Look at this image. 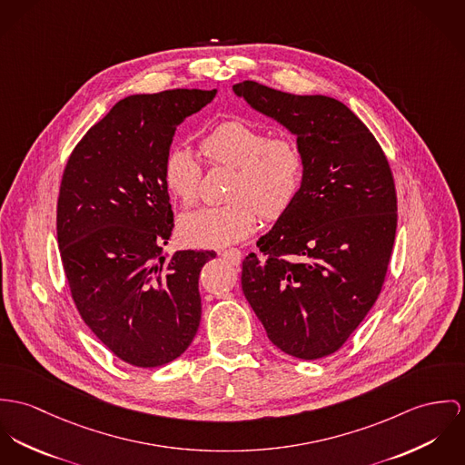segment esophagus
I'll use <instances>...</instances> for the list:
<instances>
[{"label": "esophagus", "instance_id": "1", "mask_svg": "<svg viewBox=\"0 0 465 465\" xmlns=\"http://www.w3.org/2000/svg\"><path fill=\"white\" fill-rule=\"evenodd\" d=\"M223 257L226 258V260H230L232 263H239L241 262V258H242V253L239 252V250H235V248H230V250H224L223 253H221Z\"/></svg>", "mask_w": 465, "mask_h": 465}]
</instances>
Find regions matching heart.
Instances as JSON below:
<instances>
[{
	"mask_svg": "<svg viewBox=\"0 0 465 465\" xmlns=\"http://www.w3.org/2000/svg\"><path fill=\"white\" fill-rule=\"evenodd\" d=\"M210 163L233 167L228 198L219 207H203L180 219L182 239L198 248H221L246 239L257 228L258 212L280 217L298 196L303 158L287 139H267L265 132L244 119L213 126L202 141ZM163 183L185 207L198 200L202 167L189 146H174L163 160Z\"/></svg>",
	"mask_w": 465,
	"mask_h": 465,
	"instance_id": "b5f03b06",
	"label": "heart"
}]
</instances>
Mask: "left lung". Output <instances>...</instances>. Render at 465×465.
<instances>
[{
	"instance_id": "8db88e82",
	"label": "left lung",
	"mask_w": 465,
	"mask_h": 465,
	"mask_svg": "<svg viewBox=\"0 0 465 465\" xmlns=\"http://www.w3.org/2000/svg\"><path fill=\"white\" fill-rule=\"evenodd\" d=\"M258 114L296 137V200L242 262V291L269 341L315 361L337 351L374 305L394 246V180L380 144L335 98L233 85Z\"/></svg>"
}]
</instances>
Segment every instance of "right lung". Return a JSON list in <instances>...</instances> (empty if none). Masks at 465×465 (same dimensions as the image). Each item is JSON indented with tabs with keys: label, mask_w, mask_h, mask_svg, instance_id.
<instances>
[{
	"label": "right lung",
	"mask_w": 465,
	"mask_h": 465,
	"mask_svg": "<svg viewBox=\"0 0 465 465\" xmlns=\"http://www.w3.org/2000/svg\"><path fill=\"white\" fill-rule=\"evenodd\" d=\"M217 91L134 94L112 106L65 165L56 237L74 305L121 361L178 359L202 319L200 272L215 252L162 255L173 232L163 160L176 128Z\"/></svg>",
	"instance_id": "right-lung-1"
}]
</instances>
